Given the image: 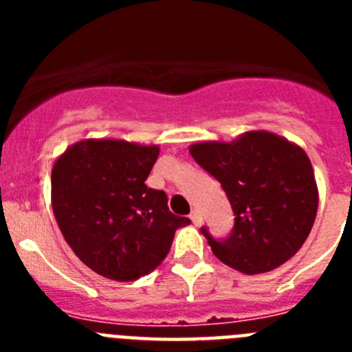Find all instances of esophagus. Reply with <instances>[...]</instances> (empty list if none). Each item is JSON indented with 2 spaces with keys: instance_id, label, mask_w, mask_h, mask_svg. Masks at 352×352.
Masks as SVG:
<instances>
[{
  "instance_id": "1",
  "label": "esophagus",
  "mask_w": 352,
  "mask_h": 352,
  "mask_svg": "<svg viewBox=\"0 0 352 352\" xmlns=\"http://www.w3.org/2000/svg\"><path fill=\"white\" fill-rule=\"evenodd\" d=\"M190 220L195 223V226H201V223H203V214H201V211H199V210L192 211Z\"/></svg>"
}]
</instances>
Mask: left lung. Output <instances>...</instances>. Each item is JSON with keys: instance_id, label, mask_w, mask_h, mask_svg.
I'll use <instances>...</instances> for the list:
<instances>
[{"instance_id": "1", "label": "left lung", "mask_w": 352, "mask_h": 352, "mask_svg": "<svg viewBox=\"0 0 352 352\" xmlns=\"http://www.w3.org/2000/svg\"><path fill=\"white\" fill-rule=\"evenodd\" d=\"M190 155L219 179L234 227L223 239L201 229L223 264L247 275L291 259L309 238L317 213L316 178L300 146L272 132H247L232 142H197Z\"/></svg>"}]
</instances>
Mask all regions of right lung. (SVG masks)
Instances as JSON below:
<instances>
[{
  "mask_svg": "<svg viewBox=\"0 0 352 352\" xmlns=\"http://www.w3.org/2000/svg\"><path fill=\"white\" fill-rule=\"evenodd\" d=\"M158 146L114 139L76 142L51 174L52 211L76 256L98 275L138 280L169 254L190 223L169 211L166 192L146 186Z\"/></svg>",
  "mask_w": 352,
  "mask_h": 352,
  "instance_id": "1",
  "label": "right lung"
}]
</instances>
